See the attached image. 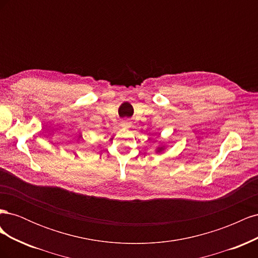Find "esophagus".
I'll use <instances>...</instances> for the list:
<instances>
[{
	"label": "esophagus",
	"instance_id": "34e87169",
	"mask_svg": "<svg viewBox=\"0 0 258 258\" xmlns=\"http://www.w3.org/2000/svg\"><path fill=\"white\" fill-rule=\"evenodd\" d=\"M121 126L124 127V128L130 127V121H128V120H122V121H121Z\"/></svg>",
	"mask_w": 258,
	"mask_h": 258
}]
</instances>
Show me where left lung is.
<instances>
[{
    "label": "left lung",
    "instance_id": "left-lung-1",
    "mask_svg": "<svg viewBox=\"0 0 258 258\" xmlns=\"http://www.w3.org/2000/svg\"><path fill=\"white\" fill-rule=\"evenodd\" d=\"M163 151V146H160V147H158V150H157V153H161Z\"/></svg>",
    "mask_w": 258,
    "mask_h": 258
}]
</instances>
